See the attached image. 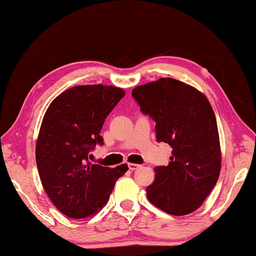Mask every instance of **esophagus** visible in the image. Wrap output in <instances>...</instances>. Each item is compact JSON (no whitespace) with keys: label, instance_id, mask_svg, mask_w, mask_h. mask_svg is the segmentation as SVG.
<instances>
[{"label":"esophagus","instance_id":"34e87169","mask_svg":"<svg viewBox=\"0 0 256 256\" xmlns=\"http://www.w3.org/2000/svg\"><path fill=\"white\" fill-rule=\"evenodd\" d=\"M138 167H140V164H134V162H130L128 164V168L131 170H138Z\"/></svg>","mask_w":256,"mask_h":256}]
</instances>
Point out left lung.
I'll list each match as a JSON object with an SVG mask.
<instances>
[{"instance_id":"1","label":"left lung","mask_w":256,"mask_h":256,"mask_svg":"<svg viewBox=\"0 0 256 256\" xmlns=\"http://www.w3.org/2000/svg\"><path fill=\"white\" fill-rule=\"evenodd\" d=\"M132 96L156 122L157 141L172 149L170 164L154 168L146 198L168 214H192L214 188L222 170L218 126L209 100L172 78L138 86Z\"/></svg>"}]
</instances>
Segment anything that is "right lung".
Listing matches in <instances>:
<instances>
[{
	"mask_svg": "<svg viewBox=\"0 0 256 256\" xmlns=\"http://www.w3.org/2000/svg\"><path fill=\"white\" fill-rule=\"evenodd\" d=\"M124 96L118 86H76L58 94L42 118L36 142L38 172L50 201L68 218L100 211L128 170L126 164L110 168L88 159L94 146L102 144V125Z\"/></svg>",
	"mask_w": 256,
	"mask_h": 256,
	"instance_id": "add662e5",
	"label": "right lung"
}]
</instances>
